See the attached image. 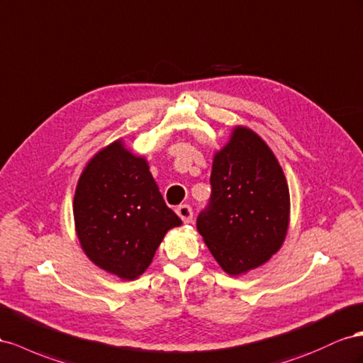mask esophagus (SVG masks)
Segmentation results:
<instances>
[{
    "mask_svg": "<svg viewBox=\"0 0 363 363\" xmlns=\"http://www.w3.org/2000/svg\"><path fill=\"white\" fill-rule=\"evenodd\" d=\"M176 214H178L184 223H190L193 219V211L189 205H179L176 208Z\"/></svg>",
    "mask_w": 363,
    "mask_h": 363,
    "instance_id": "1",
    "label": "esophagus"
}]
</instances>
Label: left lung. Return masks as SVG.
<instances>
[{
  "mask_svg": "<svg viewBox=\"0 0 363 363\" xmlns=\"http://www.w3.org/2000/svg\"><path fill=\"white\" fill-rule=\"evenodd\" d=\"M210 181V210L198 217V231L223 272L245 275L286 240L291 194L284 172L266 141L237 124L214 152Z\"/></svg>",
  "mask_w": 363,
  "mask_h": 363,
  "instance_id": "8db88e82",
  "label": "left lung"
}]
</instances>
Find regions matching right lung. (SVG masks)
Returning <instances> with one entry per match:
<instances>
[{
	"label": "right lung",
	"instance_id": "add662e5",
	"mask_svg": "<svg viewBox=\"0 0 363 363\" xmlns=\"http://www.w3.org/2000/svg\"><path fill=\"white\" fill-rule=\"evenodd\" d=\"M149 169L147 158L118 138L88 161L72 201L85 255L124 281L146 272L165 234L182 225L165 205Z\"/></svg>",
	"mask_w": 363,
	"mask_h": 363
}]
</instances>
